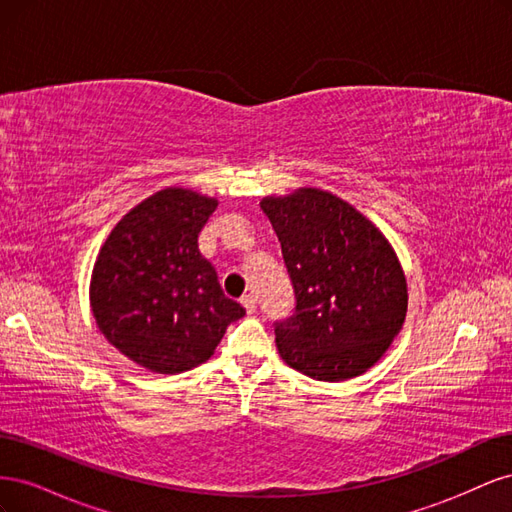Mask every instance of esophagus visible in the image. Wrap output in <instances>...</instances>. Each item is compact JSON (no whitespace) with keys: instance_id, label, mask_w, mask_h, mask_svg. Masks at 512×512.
Returning <instances> with one entry per match:
<instances>
[{"instance_id":"34e87169","label":"esophagus","mask_w":512,"mask_h":512,"mask_svg":"<svg viewBox=\"0 0 512 512\" xmlns=\"http://www.w3.org/2000/svg\"><path fill=\"white\" fill-rule=\"evenodd\" d=\"M241 305L245 307L247 314H254L256 312V297H254V294H245V297H241Z\"/></svg>"}]
</instances>
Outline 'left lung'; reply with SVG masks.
<instances>
[{
  "mask_svg": "<svg viewBox=\"0 0 512 512\" xmlns=\"http://www.w3.org/2000/svg\"><path fill=\"white\" fill-rule=\"evenodd\" d=\"M260 209L294 292L292 316L273 324L282 359L324 382L363 374L406 318V277L393 247L354 207L316 188L269 196Z\"/></svg>",
  "mask_w": 512,
  "mask_h": 512,
  "instance_id": "obj_1",
  "label": "left lung"
}]
</instances>
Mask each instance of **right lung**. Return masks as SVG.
<instances>
[{
    "instance_id": "add662e5",
    "label": "right lung",
    "mask_w": 512,
    "mask_h": 512,
    "mask_svg": "<svg viewBox=\"0 0 512 512\" xmlns=\"http://www.w3.org/2000/svg\"><path fill=\"white\" fill-rule=\"evenodd\" d=\"M218 200L166 188L136 205L102 245L91 275L100 331L130 361L158 374L205 363L245 309L228 299L198 235Z\"/></svg>"
}]
</instances>
